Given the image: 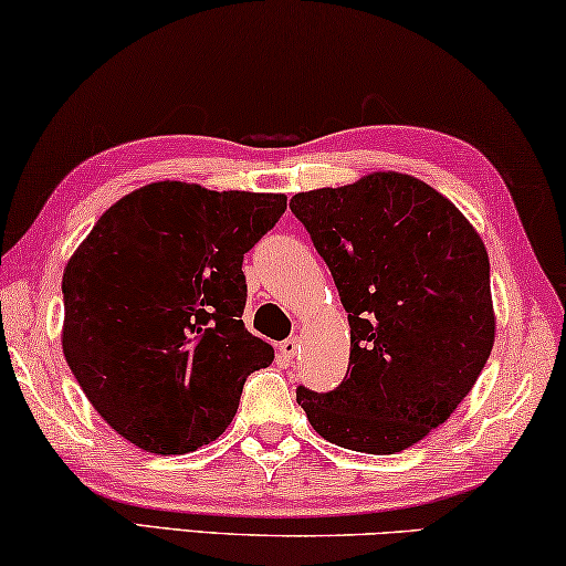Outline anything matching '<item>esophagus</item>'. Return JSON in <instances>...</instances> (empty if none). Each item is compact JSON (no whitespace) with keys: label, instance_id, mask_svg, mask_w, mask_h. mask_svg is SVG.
<instances>
[{"label":"esophagus","instance_id":"34e87169","mask_svg":"<svg viewBox=\"0 0 566 566\" xmlns=\"http://www.w3.org/2000/svg\"><path fill=\"white\" fill-rule=\"evenodd\" d=\"M297 349H300V343H297V339H284V343L280 345V355L284 357V360H292V357L294 355H297Z\"/></svg>","mask_w":566,"mask_h":566}]
</instances>
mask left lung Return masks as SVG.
<instances>
[{
  "instance_id": "left-lung-1",
  "label": "left lung",
  "mask_w": 566,
  "mask_h": 566,
  "mask_svg": "<svg viewBox=\"0 0 566 566\" xmlns=\"http://www.w3.org/2000/svg\"><path fill=\"white\" fill-rule=\"evenodd\" d=\"M337 284L349 365L332 392L297 402L325 441L388 455L423 441L486 365L496 312L473 223L416 176L375 170L292 196Z\"/></svg>"
}]
</instances>
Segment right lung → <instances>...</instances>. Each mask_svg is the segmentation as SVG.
Masks as SVG:
<instances>
[{"instance_id": "obj_1", "label": "right lung", "mask_w": 566, "mask_h": 566, "mask_svg": "<svg viewBox=\"0 0 566 566\" xmlns=\"http://www.w3.org/2000/svg\"><path fill=\"white\" fill-rule=\"evenodd\" d=\"M284 193L140 186L107 209L62 274V353L103 420L148 453L209 446L274 347L241 322L247 251Z\"/></svg>"}]
</instances>
